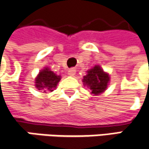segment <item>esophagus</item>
I'll return each instance as SVG.
<instances>
[{"mask_svg":"<svg viewBox=\"0 0 149 149\" xmlns=\"http://www.w3.org/2000/svg\"><path fill=\"white\" fill-rule=\"evenodd\" d=\"M75 73H76V70H75V69H70V70H69V71H68V74L70 75V76H74V74H75Z\"/></svg>","mask_w":149,"mask_h":149,"instance_id":"1","label":"esophagus"}]
</instances>
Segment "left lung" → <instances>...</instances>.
I'll return each instance as SVG.
<instances>
[{
    "label": "left lung",
    "instance_id": "1",
    "mask_svg": "<svg viewBox=\"0 0 149 149\" xmlns=\"http://www.w3.org/2000/svg\"><path fill=\"white\" fill-rule=\"evenodd\" d=\"M83 77L84 85L90 89V94L99 95L105 91L110 82V76L99 65H95L92 69L86 71Z\"/></svg>",
    "mask_w": 149,
    "mask_h": 149
}]
</instances>
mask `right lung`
Wrapping results in <instances>:
<instances>
[{
  "label": "right lung",
  "mask_w": 149,
  "mask_h": 149,
  "mask_svg": "<svg viewBox=\"0 0 149 149\" xmlns=\"http://www.w3.org/2000/svg\"><path fill=\"white\" fill-rule=\"evenodd\" d=\"M61 79L60 75H57L49 67H45L40 70L37 76L35 79V86L42 93L48 94L54 91Z\"/></svg>",
  "instance_id": "add662e5"
}]
</instances>
